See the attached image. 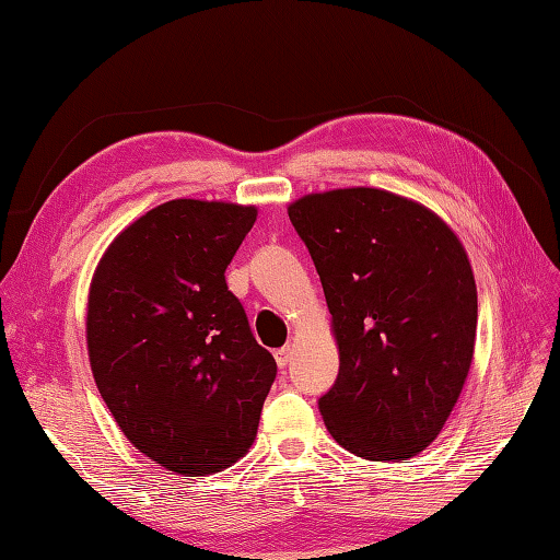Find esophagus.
Listing matches in <instances>:
<instances>
[{"label": "esophagus", "mask_w": 560, "mask_h": 560, "mask_svg": "<svg viewBox=\"0 0 560 560\" xmlns=\"http://www.w3.org/2000/svg\"><path fill=\"white\" fill-rule=\"evenodd\" d=\"M291 355H293V349L291 347H283L277 353H273V359H277L279 368H287L291 363Z\"/></svg>", "instance_id": "esophagus-1"}]
</instances>
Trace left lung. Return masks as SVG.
Returning <instances> with one entry per match:
<instances>
[{
	"instance_id": "obj_1",
	"label": "left lung",
	"mask_w": 560,
	"mask_h": 560,
	"mask_svg": "<svg viewBox=\"0 0 560 560\" xmlns=\"http://www.w3.org/2000/svg\"><path fill=\"white\" fill-rule=\"evenodd\" d=\"M289 219L323 281L339 375L327 431L371 462L419 455L462 395L477 341L467 249L435 211L375 187L295 199Z\"/></svg>"
}]
</instances>
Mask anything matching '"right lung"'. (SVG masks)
Masks as SVG:
<instances>
[{
  "instance_id": "obj_1",
  "label": "right lung",
  "mask_w": 560,
  "mask_h": 560,
  "mask_svg": "<svg viewBox=\"0 0 560 560\" xmlns=\"http://www.w3.org/2000/svg\"><path fill=\"white\" fill-rule=\"evenodd\" d=\"M255 207L171 199L105 249L89 289L93 380L139 452L207 477L255 443L277 361L261 349L225 267Z\"/></svg>"
}]
</instances>
